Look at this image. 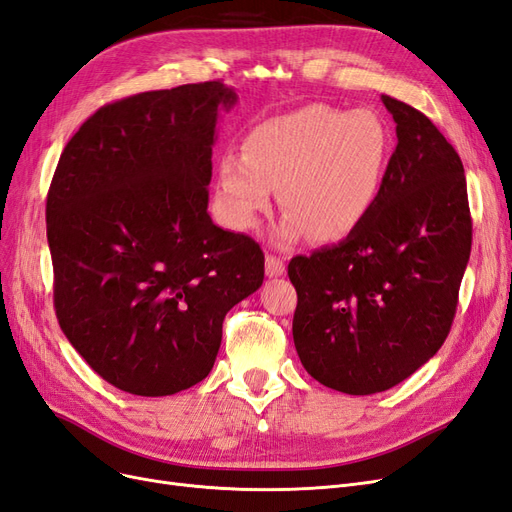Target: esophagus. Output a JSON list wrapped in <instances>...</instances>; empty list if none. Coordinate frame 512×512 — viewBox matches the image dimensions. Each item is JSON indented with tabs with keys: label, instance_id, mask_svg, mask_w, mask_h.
<instances>
[{
	"label": "esophagus",
	"instance_id": "34e87169",
	"mask_svg": "<svg viewBox=\"0 0 512 512\" xmlns=\"http://www.w3.org/2000/svg\"><path fill=\"white\" fill-rule=\"evenodd\" d=\"M266 274H268L270 278H274V276H283V274H285V259L270 253V255L266 257Z\"/></svg>",
	"mask_w": 512,
	"mask_h": 512
}]
</instances>
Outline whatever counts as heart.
Masks as SVG:
<instances>
[{"label":"heart","mask_w":512,"mask_h":512,"mask_svg":"<svg viewBox=\"0 0 512 512\" xmlns=\"http://www.w3.org/2000/svg\"><path fill=\"white\" fill-rule=\"evenodd\" d=\"M393 138L381 114L312 104L255 125L242 155L219 161V200L229 223L253 229L276 189L287 208L278 238L306 232L340 240L364 221L381 197Z\"/></svg>","instance_id":"obj_1"}]
</instances>
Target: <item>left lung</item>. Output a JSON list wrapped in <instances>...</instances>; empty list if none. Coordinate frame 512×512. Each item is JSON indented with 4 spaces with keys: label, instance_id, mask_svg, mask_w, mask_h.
Listing matches in <instances>:
<instances>
[{
    "label": "left lung",
    "instance_id": "1",
    "mask_svg": "<svg viewBox=\"0 0 512 512\" xmlns=\"http://www.w3.org/2000/svg\"><path fill=\"white\" fill-rule=\"evenodd\" d=\"M398 146L381 197L334 246L289 261L306 372L349 395L402 383L447 340L472 249L466 174L423 112L389 95Z\"/></svg>",
    "mask_w": 512,
    "mask_h": 512
}]
</instances>
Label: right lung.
Instances as JSON below:
<instances>
[{"instance_id":"add662e5","label":"right lung","mask_w":512,"mask_h":512,"mask_svg":"<svg viewBox=\"0 0 512 512\" xmlns=\"http://www.w3.org/2000/svg\"><path fill=\"white\" fill-rule=\"evenodd\" d=\"M221 80L102 106L65 144L46 197L63 334L104 381L159 398L204 381L223 319L263 283V251L208 214Z\"/></svg>"}]
</instances>
